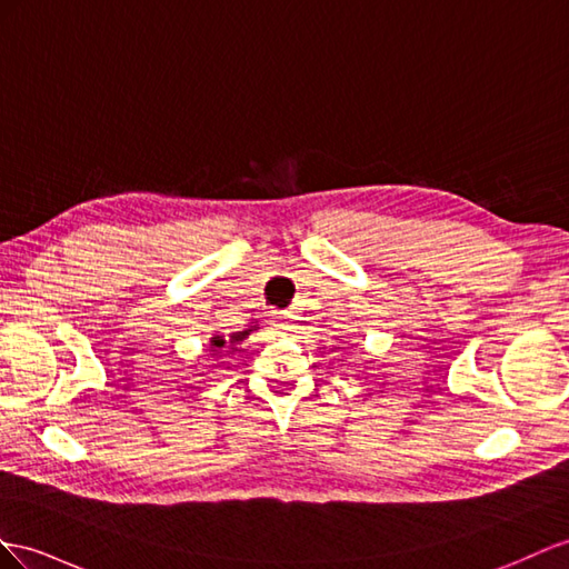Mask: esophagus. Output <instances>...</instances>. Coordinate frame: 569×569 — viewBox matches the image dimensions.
<instances>
[{
  "instance_id": "34e87169",
  "label": "esophagus",
  "mask_w": 569,
  "mask_h": 569,
  "mask_svg": "<svg viewBox=\"0 0 569 569\" xmlns=\"http://www.w3.org/2000/svg\"><path fill=\"white\" fill-rule=\"evenodd\" d=\"M276 322H279L276 327L283 329V331H290V329H293V319H290V315H288V312H281L279 317H276Z\"/></svg>"
}]
</instances>
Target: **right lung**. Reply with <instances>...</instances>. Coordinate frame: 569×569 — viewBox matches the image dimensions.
<instances>
[{
    "label": "right lung",
    "instance_id": "right-lung-1",
    "mask_svg": "<svg viewBox=\"0 0 569 569\" xmlns=\"http://www.w3.org/2000/svg\"><path fill=\"white\" fill-rule=\"evenodd\" d=\"M247 331H250V329H247ZM247 331L232 333V337H230V343H238V341H242V339L247 337ZM223 346H226V339H223V337H213V339H211V348H223Z\"/></svg>",
    "mask_w": 569,
    "mask_h": 569
}]
</instances>
